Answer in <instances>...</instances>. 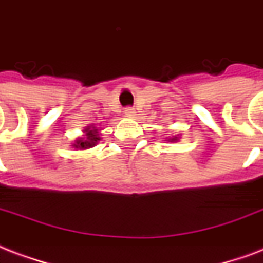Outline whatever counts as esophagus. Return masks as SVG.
I'll list each match as a JSON object with an SVG mask.
<instances>
[{"label": "esophagus", "mask_w": 263, "mask_h": 263, "mask_svg": "<svg viewBox=\"0 0 263 263\" xmlns=\"http://www.w3.org/2000/svg\"><path fill=\"white\" fill-rule=\"evenodd\" d=\"M125 115L126 117H134V115H136V111H134V108H132V107H127V108H125Z\"/></svg>", "instance_id": "34e87169"}]
</instances>
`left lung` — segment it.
<instances>
[{
  "instance_id": "left-lung-1",
  "label": "left lung",
  "mask_w": 263,
  "mask_h": 263,
  "mask_svg": "<svg viewBox=\"0 0 263 263\" xmlns=\"http://www.w3.org/2000/svg\"><path fill=\"white\" fill-rule=\"evenodd\" d=\"M164 141H170V142H177L180 141V134H176V136H170V137H166Z\"/></svg>"
}]
</instances>
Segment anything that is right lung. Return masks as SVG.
<instances>
[{"mask_svg":"<svg viewBox=\"0 0 263 263\" xmlns=\"http://www.w3.org/2000/svg\"><path fill=\"white\" fill-rule=\"evenodd\" d=\"M101 140L100 137V130L95 126H87L83 130V136L81 138H77L75 142H72V148L75 149H89V148H93L95 145H97V142Z\"/></svg>","mask_w":263,"mask_h":263,"instance_id":"1","label":"right lung"}]
</instances>
